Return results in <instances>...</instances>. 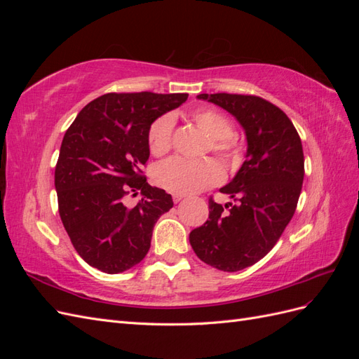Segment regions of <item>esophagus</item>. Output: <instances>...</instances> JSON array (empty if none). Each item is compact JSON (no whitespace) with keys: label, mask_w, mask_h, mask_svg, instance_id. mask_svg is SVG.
Here are the masks:
<instances>
[{"label":"esophagus","mask_w":359,"mask_h":359,"mask_svg":"<svg viewBox=\"0 0 359 359\" xmlns=\"http://www.w3.org/2000/svg\"><path fill=\"white\" fill-rule=\"evenodd\" d=\"M172 198H173V202H180V201H182L184 198H186V196H184V194H181V193H173L172 194Z\"/></svg>","instance_id":"34e87169"}]
</instances>
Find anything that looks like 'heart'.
<instances>
[{"label": "heart", "instance_id": "heart-1", "mask_svg": "<svg viewBox=\"0 0 359 359\" xmlns=\"http://www.w3.org/2000/svg\"><path fill=\"white\" fill-rule=\"evenodd\" d=\"M191 121L202 132L211 137L210 149L226 166L233 168L241 160V142L233 133L232 119L214 107H199L193 111ZM175 118L165 114L154 119L148 130V148L156 157L166 156L173 142ZM223 169L212 158L190 161L184 158H172L161 163L154 172L157 186L172 193H196L203 189L214 187L223 181Z\"/></svg>", "mask_w": 359, "mask_h": 359}]
</instances>
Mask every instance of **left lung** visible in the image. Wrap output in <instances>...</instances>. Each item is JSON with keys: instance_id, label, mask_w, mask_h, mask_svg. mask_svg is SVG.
Wrapping results in <instances>:
<instances>
[{"instance_id": "1", "label": "left lung", "mask_w": 359, "mask_h": 359, "mask_svg": "<svg viewBox=\"0 0 359 359\" xmlns=\"http://www.w3.org/2000/svg\"><path fill=\"white\" fill-rule=\"evenodd\" d=\"M232 114L247 136V158L235 178L220 189L233 202L210 198V215L190 232L201 260L235 273L266 256L295 214L304 180L301 137L289 116L252 94H199Z\"/></svg>"}]
</instances>
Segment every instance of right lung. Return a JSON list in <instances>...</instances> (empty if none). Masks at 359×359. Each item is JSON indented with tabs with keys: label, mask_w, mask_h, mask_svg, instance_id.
<instances>
[{
	"label": "right lung",
	"mask_w": 359,
	"mask_h": 359,
	"mask_svg": "<svg viewBox=\"0 0 359 359\" xmlns=\"http://www.w3.org/2000/svg\"><path fill=\"white\" fill-rule=\"evenodd\" d=\"M187 97L107 93L86 104L67 128L55 166L58 211L88 265L118 274L147 256L156 222L173 206L170 194L151 187L144 175L148 130ZM137 189L143 199L127 207L123 198Z\"/></svg>",
	"instance_id": "add662e5"
}]
</instances>
